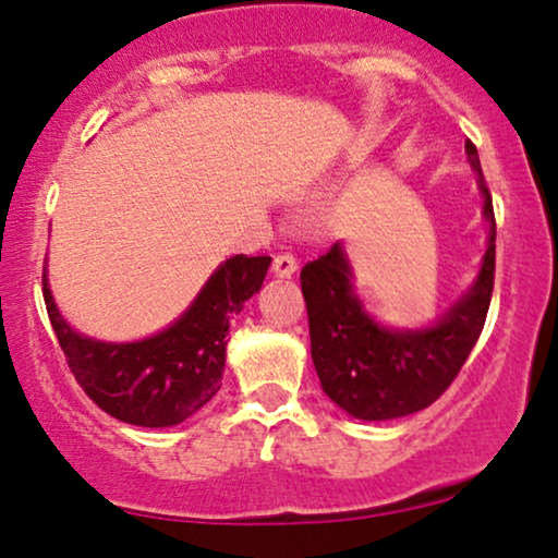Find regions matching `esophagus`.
<instances>
[{
  "mask_svg": "<svg viewBox=\"0 0 558 558\" xmlns=\"http://www.w3.org/2000/svg\"><path fill=\"white\" fill-rule=\"evenodd\" d=\"M271 269H274V277L289 279V277H292V274L296 271V258H294L292 254H279V256H274Z\"/></svg>",
  "mask_w": 558,
  "mask_h": 558,
  "instance_id": "1",
  "label": "esophagus"
}]
</instances>
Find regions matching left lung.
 <instances>
[{"mask_svg": "<svg viewBox=\"0 0 558 558\" xmlns=\"http://www.w3.org/2000/svg\"><path fill=\"white\" fill-rule=\"evenodd\" d=\"M464 151L477 174L490 233L477 279L445 317L418 330H391L376 323L357 300L353 269L340 241L302 269L312 363L319 384L342 411L363 422L409 416L437 401L483 332L495 279V213L477 147L468 140Z\"/></svg>", "mask_w": 558, "mask_h": 558, "instance_id": "1", "label": "left lung"}]
</instances>
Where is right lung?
<instances>
[{"mask_svg": "<svg viewBox=\"0 0 558 558\" xmlns=\"http://www.w3.org/2000/svg\"><path fill=\"white\" fill-rule=\"evenodd\" d=\"M269 264V256L226 258L170 327L134 342H104L75 332L52 300L48 271L43 296L68 368L88 399L119 422L159 429L185 422L218 393L228 327L262 289Z\"/></svg>", "mask_w": 558, "mask_h": 558, "instance_id": "add662e5", "label": "right lung"}]
</instances>
